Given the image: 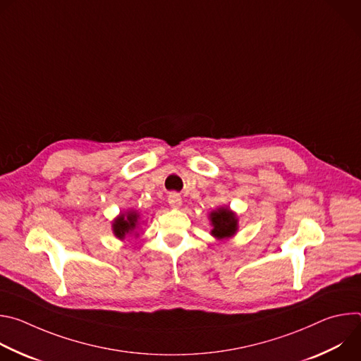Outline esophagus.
<instances>
[{"label": "esophagus", "mask_w": 361, "mask_h": 361, "mask_svg": "<svg viewBox=\"0 0 361 361\" xmlns=\"http://www.w3.org/2000/svg\"><path fill=\"white\" fill-rule=\"evenodd\" d=\"M169 202H170V205H171L173 209H178L180 205H181V202H183L181 195H180L178 192H170V195H169Z\"/></svg>", "instance_id": "esophagus-1"}]
</instances>
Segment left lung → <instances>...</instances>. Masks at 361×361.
<instances>
[{"label":"left lung","instance_id":"obj_1","mask_svg":"<svg viewBox=\"0 0 361 361\" xmlns=\"http://www.w3.org/2000/svg\"><path fill=\"white\" fill-rule=\"evenodd\" d=\"M212 223L214 226L212 234L217 238L230 237L237 230V219L228 209H220L212 213Z\"/></svg>","mask_w":361,"mask_h":361}]
</instances>
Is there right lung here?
Instances as JSON below:
<instances>
[{
    "label": "right lung",
    "instance_id": "add662e5",
    "mask_svg": "<svg viewBox=\"0 0 361 361\" xmlns=\"http://www.w3.org/2000/svg\"><path fill=\"white\" fill-rule=\"evenodd\" d=\"M137 219L138 216L133 212V213H128V214H121L118 219H116L114 221V233L118 238H123L127 233H130L131 230L135 228V224H137Z\"/></svg>",
    "mask_w": 361,
    "mask_h": 361
}]
</instances>
